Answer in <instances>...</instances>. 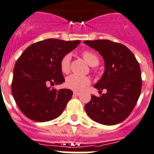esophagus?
I'll return each instance as SVG.
<instances>
[{
    "mask_svg": "<svg viewBox=\"0 0 154 154\" xmlns=\"http://www.w3.org/2000/svg\"><path fill=\"white\" fill-rule=\"evenodd\" d=\"M80 94H81V93H80V92L73 91V95H74V96H79Z\"/></svg>",
    "mask_w": 154,
    "mask_h": 154,
    "instance_id": "obj_1",
    "label": "esophagus"
}]
</instances>
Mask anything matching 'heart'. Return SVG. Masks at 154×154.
Wrapping results in <instances>:
<instances>
[{
	"label": "heart",
	"instance_id": "1",
	"mask_svg": "<svg viewBox=\"0 0 154 154\" xmlns=\"http://www.w3.org/2000/svg\"><path fill=\"white\" fill-rule=\"evenodd\" d=\"M83 58L85 59L87 63L91 66H96L99 63V59L95 54L90 51H85L82 53ZM70 55H65L60 61V69L63 73H66L69 71L70 65ZM90 84V79L88 77L72 74L69 76L66 80V85L68 88L74 91L83 90L88 85Z\"/></svg>",
	"mask_w": 154,
	"mask_h": 154
}]
</instances>
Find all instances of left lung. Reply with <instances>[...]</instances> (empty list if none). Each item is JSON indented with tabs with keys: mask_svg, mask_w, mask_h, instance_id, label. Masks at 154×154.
<instances>
[{
	"mask_svg": "<svg viewBox=\"0 0 154 154\" xmlns=\"http://www.w3.org/2000/svg\"><path fill=\"white\" fill-rule=\"evenodd\" d=\"M85 44L99 53L105 61V71L94 85L99 97L91 95L85 105L88 116L102 125L119 124L130 115L136 106L142 88L140 64L133 53L122 44L110 40L85 41Z\"/></svg>",
	"mask_w": 154,
	"mask_h": 154,
	"instance_id": "8db88e82",
	"label": "left lung"
}]
</instances>
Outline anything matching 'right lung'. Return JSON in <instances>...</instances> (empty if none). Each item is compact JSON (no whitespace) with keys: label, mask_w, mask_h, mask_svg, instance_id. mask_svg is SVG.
I'll return each instance as SVG.
<instances>
[{"label":"right lung","mask_w":154,"mask_h":154,"mask_svg":"<svg viewBox=\"0 0 154 154\" xmlns=\"http://www.w3.org/2000/svg\"><path fill=\"white\" fill-rule=\"evenodd\" d=\"M80 42V40L48 38L29 45L20 56L14 67L11 92L26 117L43 122L62 114L73 91L65 88L51 89L49 85L65 81L60 69L61 59Z\"/></svg>","instance_id":"right-lung-1"}]
</instances>
